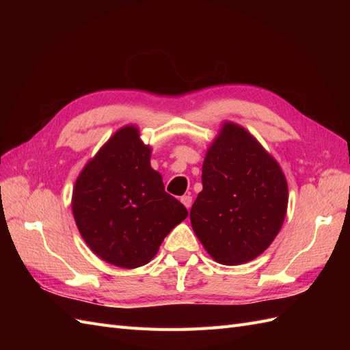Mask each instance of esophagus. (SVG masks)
<instances>
[{"instance_id": "1", "label": "esophagus", "mask_w": 350, "mask_h": 350, "mask_svg": "<svg viewBox=\"0 0 350 350\" xmlns=\"http://www.w3.org/2000/svg\"><path fill=\"white\" fill-rule=\"evenodd\" d=\"M181 201H183V204L187 208H189V207H191V204H193V197H191V194H185V196L181 197Z\"/></svg>"}]
</instances>
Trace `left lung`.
I'll return each mask as SVG.
<instances>
[{
	"label": "left lung",
	"instance_id": "left-lung-1",
	"mask_svg": "<svg viewBox=\"0 0 350 350\" xmlns=\"http://www.w3.org/2000/svg\"><path fill=\"white\" fill-rule=\"evenodd\" d=\"M201 183L189 220L211 258L238 266L266 251L283 225L288 184L245 129L224 125L206 154Z\"/></svg>",
	"mask_w": 350,
	"mask_h": 350
}]
</instances>
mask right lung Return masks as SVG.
Wrapping results in <instances>:
<instances>
[{"mask_svg": "<svg viewBox=\"0 0 350 350\" xmlns=\"http://www.w3.org/2000/svg\"><path fill=\"white\" fill-rule=\"evenodd\" d=\"M72 215L83 239L102 260L124 269L149 262L165 237L188 216L165 191L139 130L116 131L84 166L72 191Z\"/></svg>", "mask_w": 350, "mask_h": 350, "instance_id": "1", "label": "right lung"}]
</instances>
